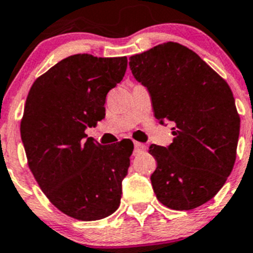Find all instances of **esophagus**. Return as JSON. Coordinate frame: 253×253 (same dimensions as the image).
Wrapping results in <instances>:
<instances>
[{"mask_svg":"<svg viewBox=\"0 0 253 253\" xmlns=\"http://www.w3.org/2000/svg\"><path fill=\"white\" fill-rule=\"evenodd\" d=\"M146 145H144V144H141V142H137L136 141L135 142V151H133V154H135V155H139V154H141V153H144V151H146Z\"/></svg>","mask_w":253,"mask_h":253,"instance_id":"obj_1","label":"esophagus"}]
</instances>
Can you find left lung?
I'll return each mask as SVG.
<instances>
[{
  "instance_id": "left-lung-1",
  "label": "left lung",
  "mask_w": 253,
  "mask_h": 253,
  "mask_svg": "<svg viewBox=\"0 0 253 253\" xmlns=\"http://www.w3.org/2000/svg\"><path fill=\"white\" fill-rule=\"evenodd\" d=\"M129 69L148 87L155 118L174 124L168 148H149L158 163L150 177L157 199L173 210L199 208L219 192L236 162L241 120L232 90L174 42L129 57Z\"/></svg>"
}]
</instances>
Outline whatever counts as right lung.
<instances>
[{
	"instance_id": "add662e5",
	"label": "right lung",
	"mask_w": 253,
	"mask_h": 253,
	"mask_svg": "<svg viewBox=\"0 0 253 253\" xmlns=\"http://www.w3.org/2000/svg\"><path fill=\"white\" fill-rule=\"evenodd\" d=\"M127 57L74 54L34 81L20 133L28 166L50 203L78 220H99L118 209L133 144L100 145L86 127L105 116V96L124 79Z\"/></svg>"
}]
</instances>
